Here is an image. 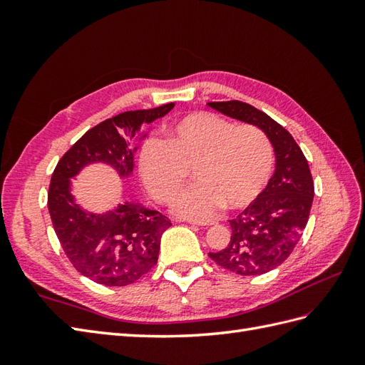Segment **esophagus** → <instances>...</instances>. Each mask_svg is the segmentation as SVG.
Returning <instances> with one entry per match:
<instances>
[{
    "label": "esophagus",
    "mask_w": 365,
    "mask_h": 365,
    "mask_svg": "<svg viewBox=\"0 0 365 365\" xmlns=\"http://www.w3.org/2000/svg\"><path fill=\"white\" fill-rule=\"evenodd\" d=\"M183 222L192 224V226H212L213 221H197V220H182Z\"/></svg>",
    "instance_id": "34e87169"
}]
</instances>
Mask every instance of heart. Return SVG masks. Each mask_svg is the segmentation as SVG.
<instances>
[{
	"instance_id": "1",
	"label": "heart",
	"mask_w": 365,
	"mask_h": 365,
	"mask_svg": "<svg viewBox=\"0 0 365 365\" xmlns=\"http://www.w3.org/2000/svg\"><path fill=\"white\" fill-rule=\"evenodd\" d=\"M273 163L265 131L213 113L183 115L166 130L165 141L147 138L138 157L145 188L161 204L180 192L191 169L197 183L174 204L188 218H208L222 207L230 212L250 207L268 185Z\"/></svg>"
}]
</instances>
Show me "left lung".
<instances>
[{
    "label": "left lung",
    "instance_id": "8db88e82",
    "mask_svg": "<svg viewBox=\"0 0 365 365\" xmlns=\"http://www.w3.org/2000/svg\"><path fill=\"white\" fill-rule=\"evenodd\" d=\"M230 118L265 131L276 152V170L254 202L230 221L227 247L208 252L222 268L242 276H259L281 265L304 230L314 200V180L304 153L282 125L240 100L208 103Z\"/></svg>",
    "mask_w": 365,
    "mask_h": 365
}]
</instances>
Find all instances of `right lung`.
Listing matches in <instances>:
<instances>
[{
  "label": "right lung",
  "instance_id": "1",
  "mask_svg": "<svg viewBox=\"0 0 365 365\" xmlns=\"http://www.w3.org/2000/svg\"><path fill=\"white\" fill-rule=\"evenodd\" d=\"M174 108L166 103L152 110L125 111L88 130L53 170L48 212L61 246L75 269L97 284L123 287L136 282L157 265L160 240L169 226L168 216L123 204L105 215H86L73 204L68 178L94 161L110 163L120 175L133 168L130 141L144 123Z\"/></svg>",
  "mask_w": 365,
  "mask_h": 365
}]
</instances>
